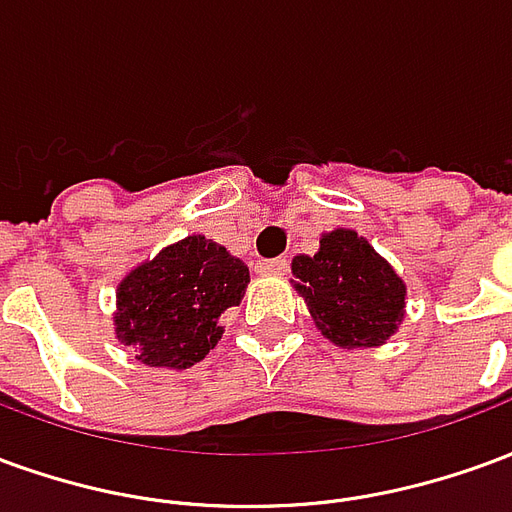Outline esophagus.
<instances>
[{
  "label": "esophagus",
  "mask_w": 512,
  "mask_h": 512,
  "mask_svg": "<svg viewBox=\"0 0 512 512\" xmlns=\"http://www.w3.org/2000/svg\"><path fill=\"white\" fill-rule=\"evenodd\" d=\"M257 271H260V274H268V277H279V274H285V271H288V260H285V257L260 260V263H257Z\"/></svg>",
  "instance_id": "34e87169"
}]
</instances>
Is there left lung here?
I'll return each instance as SVG.
<instances>
[{
	"instance_id": "left-lung-1",
	"label": "left lung",
	"mask_w": 512,
	"mask_h": 512,
	"mask_svg": "<svg viewBox=\"0 0 512 512\" xmlns=\"http://www.w3.org/2000/svg\"><path fill=\"white\" fill-rule=\"evenodd\" d=\"M290 271L318 332L337 348H378L406 318V282L356 230L323 233L318 252L293 257Z\"/></svg>"
}]
</instances>
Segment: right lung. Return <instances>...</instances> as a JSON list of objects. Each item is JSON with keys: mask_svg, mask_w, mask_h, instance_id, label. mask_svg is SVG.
Returning a JSON list of instances; mask_svg holds the SVG:
<instances>
[{"mask_svg": "<svg viewBox=\"0 0 512 512\" xmlns=\"http://www.w3.org/2000/svg\"><path fill=\"white\" fill-rule=\"evenodd\" d=\"M249 285L244 260L205 235H186L117 282L115 337L136 362L186 370L222 340L224 312Z\"/></svg>", "mask_w": 512, "mask_h": 512, "instance_id": "right-lung-1", "label": "right lung"}]
</instances>
